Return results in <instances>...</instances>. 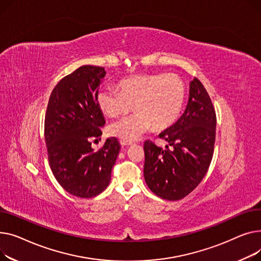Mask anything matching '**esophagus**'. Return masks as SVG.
<instances>
[{
	"mask_svg": "<svg viewBox=\"0 0 261 261\" xmlns=\"http://www.w3.org/2000/svg\"><path fill=\"white\" fill-rule=\"evenodd\" d=\"M120 144L122 146H127V145H130L132 142H128V141H123V140H120Z\"/></svg>",
	"mask_w": 261,
	"mask_h": 261,
	"instance_id": "34e87169",
	"label": "esophagus"
}]
</instances>
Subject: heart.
I'll use <instances>...</instances> for the list:
<instances>
[{
    "instance_id": "obj_1",
    "label": "heart",
    "mask_w": 261,
    "mask_h": 261,
    "mask_svg": "<svg viewBox=\"0 0 261 261\" xmlns=\"http://www.w3.org/2000/svg\"><path fill=\"white\" fill-rule=\"evenodd\" d=\"M118 89L102 88L97 104L109 117H119L133 109L132 116L122 118L107 127V133L123 141L133 142L151 126L163 129L179 116L186 98V85L176 73L137 74L121 80Z\"/></svg>"
}]
</instances>
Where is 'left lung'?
Segmentation results:
<instances>
[{"mask_svg":"<svg viewBox=\"0 0 261 261\" xmlns=\"http://www.w3.org/2000/svg\"><path fill=\"white\" fill-rule=\"evenodd\" d=\"M216 112L203 84H190L186 111L159 138L165 149L144 142V179L149 190L166 200H180L201 182L211 164L216 138Z\"/></svg>","mask_w":261,"mask_h":261,"instance_id":"obj_1","label":"left lung"}]
</instances>
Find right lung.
Returning <instances> with one entry per match:
<instances>
[{"label":"right lung","mask_w":261,"mask_h":261,"mask_svg":"<svg viewBox=\"0 0 261 261\" xmlns=\"http://www.w3.org/2000/svg\"><path fill=\"white\" fill-rule=\"evenodd\" d=\"M104 67L84 65L67 74L54 88L44 121V135L53 174L66 192L91 198L110 185L120 143L106 139L98 150L91 140L102 135L105 124L97 104Z\"/></svg>","instance_id":"obj_1"}]
</instances>
